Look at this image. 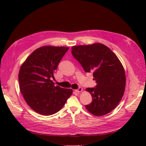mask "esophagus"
I'll return each mask as SVG.
<instances>
[{"label":"esophagus","instance_id":"34e87169","mask_svg":"<svg viewBox=\"0 0 146 146\" xmlns=\"http://www.w3.org/2000/svg\"><path fill=\"white\" fill-rule=\"evenodd\" d=\"M82 91H83V89H82V88H78L77 90H76V92H78H78H82Z\"/></svg>","mask_w":146,"mask_h":146}]
</instances>
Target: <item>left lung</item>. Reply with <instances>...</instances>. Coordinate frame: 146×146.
<instances>
[{
    "label": "left lung",
    "instance_id": "1",
    "mask_svg": "<svg viewBox=\"0 0 146 146\" xmlns=\"http://www.w3.org/2000/svg\"><path fill=\"white\" fill-rule=\"evenodd\" d=\"M72 54L86 72L93 73L94 88H87L92 101L85 107L97 116L111 112L124 93L126 78L124 69L113 51L102 44L75 46Z\"/></svg>",
    "mask_w": 146,
    "mask_h": 146
}]
</instances>
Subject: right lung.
Returning a JSON list of instances; mask_svg holds the SVG:
<instances>
[{"mask_svg": "<svg viewBox=\"0 0 146 146\" xmlns=\"http://www.w3.org/2000/svg\"><path fill=\"white\" fill-rule=\"evenodd\" d=\"M68 49L66 47L38 48L28 56L20 68L21 93L29 107L42 115L49 116L58 112L72 94L71 89L55 86L51 80Z\"/></svg>", "mask_w": 146, "mask_h": 146, "instance_id": "add662e5", "label": "right lung"}]
</instances>
